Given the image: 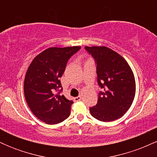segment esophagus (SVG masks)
I'll return each mask as SVG.
<instances>
[{
    "label": "esophagus",
    "mask_w": 157,
    "mask_h": 157,
    "mask_svg": "<svg viewBox=\"0 0 157 157\" xmlns=\"http://www.w3.org/2000/svg\"><path fill=\"white\" fill-rule=\"evenodd\" d=\"M74 100H75V102H78V101H80V100H81V97L78 96V97H75V98H74Z\"/></svg>",
    "instance_id": "1"
}]
</instances>
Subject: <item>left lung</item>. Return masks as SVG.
Wrapping results in <instances>:
<instances>
[{"label":"left lung","mask_w":157,"mask_h":157,"mask_svg":"<svg viewBox=\"0 0 157 157\" xmlns=\"http://www.w3.org/2000/svg\"><path fill=\"white\" fill-rule=\"evenodd\" d=\"M97 63V82L104 90L90 113L97 120L111 122L130 109L136 93L134 73L121 55L106 46H85Z\"/></svg>","instance_id":"8db88e82"}]
</instances>
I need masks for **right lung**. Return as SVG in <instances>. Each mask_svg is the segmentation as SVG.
Segmentation results:
<instances>
[{
  "mask_svg": "<svg viewBox=\"0 0 157 157\" xmlns=\"http://www.w3.org/2000/svg\"><path fill=\"white\" fill-rule=\"evenodd\" d=\"M80 48H48L36 56L27 69L23 85L25 99L34 115L45 123L55 125L69 117L73 101L56 91H62L60 77L68 59Z\"/></svg>",
  "mask_w": 157,
  "mask_h": 157,
  "instance_id": "obj_1",
  "label": "right lung"
}]
</instances>
